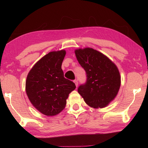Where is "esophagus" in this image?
<instances>
[{
    "instance_id": "obj_1",
    "label": "esophagus",
    "mask_w": 148,
    "mask_h": 148,
    "mask_svg": "<svg viewBox=\"0 0 148 148\" xmlns=\"http://www.w3.org/2000/svg\"><path fill=\"white\" fill-rule=\"evenodd\" d=\"M74 82L75 85H76V87H77V86H78V82H77V80H74Z\"/></svg>"
}]
</instances>
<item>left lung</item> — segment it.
<instances>
[{
  "instance_id": "obj_1",
  "label": "left lung",
  "mask_w": 148,
  "mask_h": 148,
  "mask_svg": "<svg viewBox=\"0 0 148 148\" xmlns=\"http://www.w3.org/2000/svg\"><path fill=\"white\" fill-rule=\"evenodd\" d=\"M77 60L86 72V84L77 91L86 103L93 108H102L113 101L121 86L119 70L104 54L91 47L75 50Z\"/></svg>"
}]
</instances>
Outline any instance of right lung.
Instances as JSON below:
<instances>
[{"label": "right lung", "mask_w": 148, "mask_h": 148, "mask_svg": "<svg viewBox=\"0 0 148 148\" xmlns=\"http://www.w3.org/2000/svg\"><path fill=\"white\" fill-rule=\"evenodd\" d=\"M66 51H51L35 64L27 77L25 89L33 106L47 116L59 114L69 93L76 89L73 82L64 77L61 65Z\"/></svg>", "instance_id": "right-lung-1"}]
</instances>
